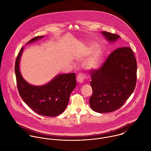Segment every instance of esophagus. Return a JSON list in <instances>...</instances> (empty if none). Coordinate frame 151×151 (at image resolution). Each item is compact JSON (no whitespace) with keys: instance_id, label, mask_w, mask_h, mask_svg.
<instances>
[{"instance_id":"34e87169","label":"esophagus","mask_w":151,"mask_h":151,"mask_svg":"<svg viewBox=\"0 0 151 151\" xmlns=\"http://www.w3.org/2000/svg\"><path fill=\"white\" fill-rule=\"evenodd\" d=\"M84 78H85V76L82 73H79L77 77V81L79 83H83L84 82Z\"/></svg>"}]
</instances>
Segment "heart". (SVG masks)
Instances as JSON below:
<instances>
[{
    "instance_id": "obj_1",
    "label": "heart",
    "mask_w": 151,
    "mask_h": 151,
    "mask_svg": "<svg viewBox=\"0 0 151 151\" xmlns=\"http://www.w3.org/2000/svg\"><path fill=\"white\" fill-rule=\"evenodd\" d=\"M95 45H91L89 47H86L81 52L80 59L83 60L89 56L95 49ZM103 59V52L101 50H97L89 56L84 63V66L87 69H97L101 65Z\"/></svg>"
}]
</instances>
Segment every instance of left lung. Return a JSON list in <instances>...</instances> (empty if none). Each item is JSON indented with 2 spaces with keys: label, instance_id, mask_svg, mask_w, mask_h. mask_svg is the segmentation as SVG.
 I'll return each mask as SVG.
<instances>
[{
  "label": "left lung",
  "instance_id": "obj_1",
  "mask_svg": "<svg viewBox=\"0 0 151 151\" xmlns=\"http://www.w3.org/2000/svg\"><path fill=\"white\" fill-rule=\"evenodd\" d=\"M102 33L110 42L120 38L117 34ZM137 70V60L129 47L114 50L99 68L90 70L91 109L98 113H108L121 108L135 89Z\"/></svg>",
  "mask_w": 151,
  "mask_h": 151
}]
</instances>
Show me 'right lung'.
Segmentation results:
<instances>
[{"mask_svg": "<svg viewBox=\"0 0 151 151\" xmlns=\"http://www.w3.org/2000/svg\"><path fill=\"white\" fill-rule=\"evenodd\" d=\"M43 36L31 40V43ZM24 47L20 50L15 63V73L19 94L25 103L35 113L45 116H57L65 111L70 95L76 86V74H63L56 76L50 82L42 86L28 84L22 78L19 63Z\"/></svg>", "mask_w": 151, "mask_h": 151, "instance_id": "1", "label": "right lung"}]
</instances>
